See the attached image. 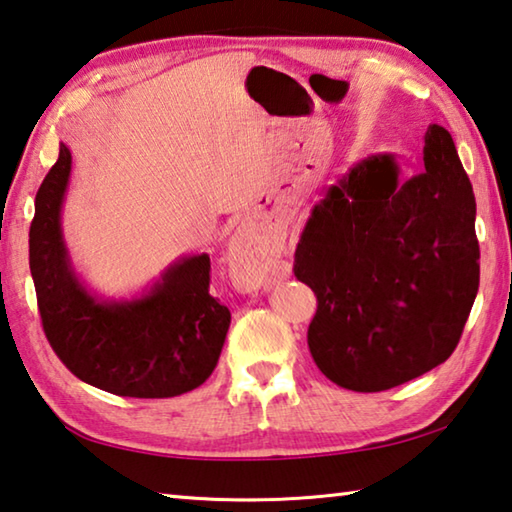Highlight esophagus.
<instances>
[{"label": "esophagus", "instance_id": "34e87169", "mask_svg": "<svg viewBox=\"0 0 512 512\" xmlns=\"http://www.w3.org/2000/svg\"><path fill=\"white\" fill-rule=\"evenodd\" d=\"M230 275L241 291H253L257 287L271 284L273 275L268 273L264 262L255 255H232L230 257Z\"/></svg>", "mask_w": 512, "mask_h": 512}]
</instances>
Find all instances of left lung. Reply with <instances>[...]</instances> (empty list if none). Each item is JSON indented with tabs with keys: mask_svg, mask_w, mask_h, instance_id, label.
<instances>
[{
	"mask_svg": "<svg viewBox=\"0 0 512 512\" xmlns=\"http://www.w3.org/2000/svg\"><path fill=\"white\" fill-rule=\"evenodd\" d=\"M474 216L470 178L436 124L420 176L400 183L391 155H375L327 189L293 262L316 293L307 343L327 379L379 393L452 357L479 291Z\"/></svg>",
	"mask_w": 512,
	"mask_h": 512,
	"instance_id": "obj_1",
	"label": "left lung"
}]
</instances>
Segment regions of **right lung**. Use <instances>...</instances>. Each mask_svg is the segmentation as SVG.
Segmentation results:
<instances>
[{
	"label": "right lung",
	"mask_w": 512,
	"mask_h": 512,
	"mask_svg": "<svg viewBox=\"0 0 512 512\" xmlns=\"http://www.w3.org/2000/svg\"><path fill=\"white\" fill-rule=\"evenodd\" d=\"M72 155L65 144L36 194L29 268L42 332L72 375L121 397L194 391L219 361L230 309L210 293V257L183 259L149 296L121 305L94 300L67 264L60 203Z\"/></svg>",
	"instance_id": "right-lung-1"
}]
</instances>
